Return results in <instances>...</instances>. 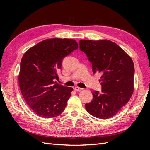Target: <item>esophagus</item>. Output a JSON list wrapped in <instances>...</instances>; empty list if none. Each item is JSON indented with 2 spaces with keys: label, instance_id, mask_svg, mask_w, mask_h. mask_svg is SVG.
<instances>
[{
  "label": "esophagus",
  "instance_id": "34e87169",
  "mask_svg": "<svg viewBox=\"0 0 150 150\" xmlns=\"http://www.w3.org/2000/svg\"><path fill=\"white\" fill-rule=\"evenodd\" d=\"M83 90V89L81 88H79V87H78V86L74 88V90H75V91H81V90Z\"/></svg>",
  "mask_w": 150,
  "mask_h": 150
}]
</instances>
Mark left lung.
<instances>
[{"label": "left lung", "instance_id": "8db88e82", "mask_svg": "<svg viewBox=\"0 0 150 150\" xmlns=\"http://www.w3.org/2000/svg\"><path fill=\"white\" fill-rule=\"evenodd\" d=\"M80 50L91 62L94 73H100L103 94L92 91L93 99L85 104L87 112L106 119L119 112L132 97L134 64L126 52L111 40H80Z\"/></svg>", "mask_w": 150, "mask_h": 150}]
</instances>
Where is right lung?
<instances>
[{
	"mask_svg": "<svg viewBox=\"0 0 150 150\" xmlns=\"http://www.w3.org/2000/svg\"><path fill=\"white\" fill-rule=\"evenodd\" d=\"M74 39H46L24 54L18 75L20 90L26 104L38 116L53 118L61 114L73 88L54 81L65 57L78 49Z\"/></svg>",
	"mask_w": 150,
	"mask_h": 150,
	"instance_id": "obj_1",
	"label": "right lung"
}]
</instances>
